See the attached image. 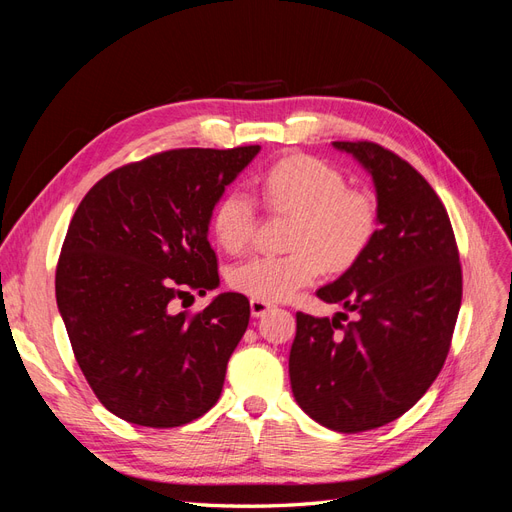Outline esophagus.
Returning <instances> with one entry per match:
<instances>
[{"instance_id":"esophagus-1","label":"esophagus","mask_w":512,"mask_h":512,"mask_svg":"<svg viewBox=\"0 0 512 512\" xmlns=\"http://www.w3.org/2000/svg\"><path fill=\"white\" fill-rule=\"evenodd\" d=\"M271 307H273V303H269V301H260V299H252L250 301V309H252V316L254 318L265 316Z\"/></svg>"}]
</instances>
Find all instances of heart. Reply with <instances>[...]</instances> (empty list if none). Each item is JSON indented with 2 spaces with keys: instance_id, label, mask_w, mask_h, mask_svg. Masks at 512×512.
<instances>
[{
  "instance_id": "1",
  "label": "heart",
  "mask_w": 512,
  "mask_h": 512,
  "mask_svg": "<svg viewBox=\"0 0 512 512\" xmlns=\"http://www.w3.org/2000/svg\"><path fill=\"white\" fill-rule=\"evenodd\" d=\"M260 196L275 213H290L288 254H258L228 271V284L260 301H284L312 284L322 267L342 273L361 260L378 235L376 196L348 188V179L314 156H288L258 179ZM211 230L230 254L256 237L258 200L243 188L226 190L211 213Z\"/></svg>"
}]
</instances>
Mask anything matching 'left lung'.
Here are the masks:
<instances>
[{"label": "left lung", "instance_id": "obj_1", "mask_svg": "<svg viewBox=\"0 0 512 512\" xmlns=\"http://www.w3.org/2000/svg\"><path fill=\"white\" fill-rule=\"evenodd\" d=\"M333 147L374 179L380 226L361 260L316 292L344 312H297L288 367L305 414L356 433L395 421L438 378L461 307V265L442 200L414 166L378 143Z\"/></svg>", "mask_w": 512, "mask_h": 512}]
</instances>
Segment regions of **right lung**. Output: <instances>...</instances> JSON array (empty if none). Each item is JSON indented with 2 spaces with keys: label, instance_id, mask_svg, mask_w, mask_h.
Instances as JSON below:
<instances>
[{
  "label": "right lung",
  "instance_id": "right-lung-1",
  "mask_svg": "<svg viewBox=\"0 0 512 512\" xmlns=\"http://www.w3.org/2000/svg\"><path fill=\"white\" fill-rule=\"evenodd\" d=\"M258 151H162L115 168L74 211L57 307L91 391L123 421L179 427L220 399L250 301L222 292L198 314L175 312L173 301L218 288L211 213Z\"/></svg>",
  "mask_w": 512,
  "mask_h": 512
}]
</instances>
